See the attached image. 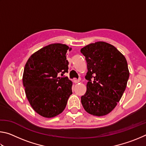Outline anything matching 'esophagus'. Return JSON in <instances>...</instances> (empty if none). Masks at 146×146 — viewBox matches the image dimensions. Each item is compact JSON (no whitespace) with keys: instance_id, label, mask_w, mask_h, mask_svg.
<instances>
[{"instance_id":"esophagus-1","label":"esophagus","mask_w":146,"mask_h":146,"mask_svg":"<svg viewBox=\"0 0 146 146\" xmlns=\"http://www.w3.org/2000/svg\"><path fill=\"white\" fill-rule=\"evenodd\" d=\"M73 82L75 84H78L79 82H80V81H79V80H76V79H75V80H73Z\"/></svg>"}]
</instances>
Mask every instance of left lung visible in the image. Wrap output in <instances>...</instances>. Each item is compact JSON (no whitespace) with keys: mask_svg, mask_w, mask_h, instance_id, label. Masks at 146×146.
<instances>
[{"mask_svg":"<svg viewBox=\"0 0 146 146\" xmlns=\"http://www.w3.org/2000/svg\"><path fill=\"white\" fill-rule=\"evenodd\" d=\"M87 62V91L81 97L88 113L101 117L112 111L127 86L129 71L125 56L105 42L91 43L80 49Z\"/></svg>","mask_w":146,"mask_h":146,"instance_id":"left-lung-1","label":"left lung"}]
</instances>
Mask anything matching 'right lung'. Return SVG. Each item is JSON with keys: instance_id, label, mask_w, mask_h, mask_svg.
Here are the masks:
<instances>
[{"instance_id": "add662e5", "label": "right lung", "mask_w": 146, "mask_h": 146, "mask_svg": "<svg viewBox=\"0 0 146 146\" xmlns=\"http://www.w3.org/2000/svg\"><path fill=\"white\" fill-rule=\"evenodd\" d=\"M71 50L66 44H49L32 54L26 64L23 82L26 97L42 117L60 114L72 94V82L63 76L68 71L66 53Z\"/></svg>"}]
</instances>
